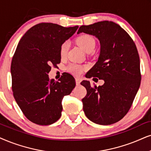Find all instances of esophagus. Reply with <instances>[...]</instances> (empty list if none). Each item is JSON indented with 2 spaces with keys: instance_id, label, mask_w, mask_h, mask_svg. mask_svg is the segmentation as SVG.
Instances as JSON below:
<instances>
[{
  "instance_id": "esophagus-1",
  "label": "esophagus",
  "mask_w": 151,
  "mask_h": 151,
  "mask_svg": "<svg viewBox=\"0 0 151 151\" xmlns=\"http://www.w3.org/2000/svg\"><path fill=\"white\" fill-rule=\"evenodd\" d=\"M75 80H76V84H77V86L80 85V83H81V79H80V78H75Z\"/></svg>"
}]
</instances>
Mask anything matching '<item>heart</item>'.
I'll return each instance as SVG.
<instances>
[{
	"label": "heart",
	"instance_id": "b5f03b06",
	"mask_svg": "<svg viewBox=\"0 0 151 151\" xmlns=\"http://www.w3.org/2000/svg\"><path fill=\"white\" fill-rule=\"evenodd\" d=\"M76 43L82 49V50L85 51L86 53H91L94 50L95 47V40L92 36L87 35V34H83L79 35L76 39ZM69 45L67 42H65L60 46V55L62 58H65L68 53ZM86 68V67L79 65L77 64H70L68 67V71L74 74L79 75L82 73L83 70Z\"/></svg>",
	"mask_w": 151,
	"mask_h": 151
}]
</instances>
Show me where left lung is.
I'll return each instance as SVG.
<instances>
[{"instance_id":"left-lung-1","label":"left lung","mask_w":151,"mask_h":151,"mask_svg":"<svg viewBox=\"0 0 151 151\" xmlns=\"http://www.w3.org/2000/svg\"><path fill=\"white\" fill-rule=\"evenodd\" d=\"M95 36L100 44L98 61L86 74L98 77L104 84L92 87L83 81L87 94L82 99L83 111L90 121L111 125L126 115L140 86V60L136 45L119 25L104 21L81 26L77 34Z\"/></svg>"}]
</instances>
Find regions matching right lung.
I'll list each match as a JSON object with an SVG mask.
<instances>
[{"mask_svg":"<svg viewBox=\"0 0 151 151\" xmlns=\"http://www.w3.org/2000/svg\"><path fill=\"white\" fill-rule=\"evenodd\" d=\"M78 28L41 23L30 28L17 45L11 64L13 95L25 116L34 123L48 125L58 121L63 98L75 87L71 74H64L55 81L48 74L52 65L60 63V46Z\"/></svg>","mask_w":151,"mask_h":151,"instance_id":"right-lung-1","label":"right lung"}]
</instances>
